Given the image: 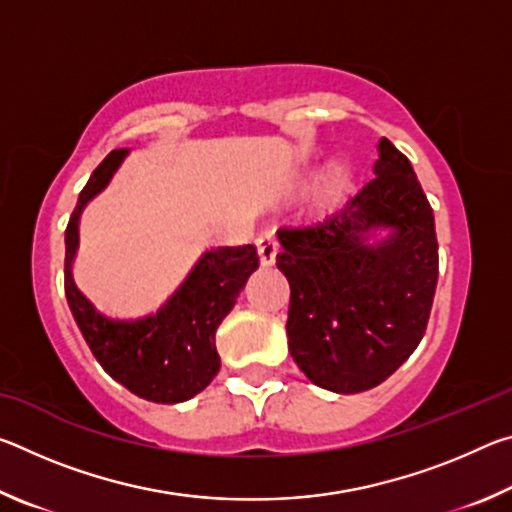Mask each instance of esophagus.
<instances>
[{"mask_svg":"<svg viewBox=\"0 0 512 512\" xmlns=\"http://www.w3.org/2000/svg\"><path fill=\"white\" fill-rule=\"evenodd\" d=\"M255 246H257L259 262H262V266H271L275 262V255H277V239L273 232L271 230L259 232L255 239Z\"/></svg>","mask_w":512,"mask_h":512,"instance_id":"1","label":"esophagus"}]
</instances>
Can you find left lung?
Returning a JSON list of instances; mask_svg holds the SVG:
<instances>
[{
    "mask_svg": "<svg viewBox=\"0 0 512 512\" xmlns=\"http://www.w3.org/2000/svg\"><path fill=\"white\" fill-rule=\"evenodd\" d=\"M359 192L332 212L277 230L291 287L289 352L332 393L379 386L411 357L438 282L433 210L409 158L381 137Z\"/></svg>",
    "mask_w": 512,
    "mask_h": 512,
    "instance_id": "8db88e82",
    "label": "left lung"
}]
</instances>
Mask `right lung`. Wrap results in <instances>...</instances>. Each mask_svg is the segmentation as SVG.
<instances>
[{
  "label": "right lung",
  "mask_w": 512,
  "mask_h": 512,
  "mask_svg": "<svg viewBox=\"0 0 512 512\" xmlns=\"http://www.w3.org/2000/svg\"><path fill=\"white\" fill-rule=\"evenodd\" d=\"M128 149L108 153L79 194L65 230V296L94 359L137 397L158 404L192 400L221 368L216 329L235 307L259 257L253 244L210 248L164 305L142 318H110L74 284L79 221L94 196L106 189Z\"/></svg>",
  "instance_id": "right-lung-1"
}]
</instances>
